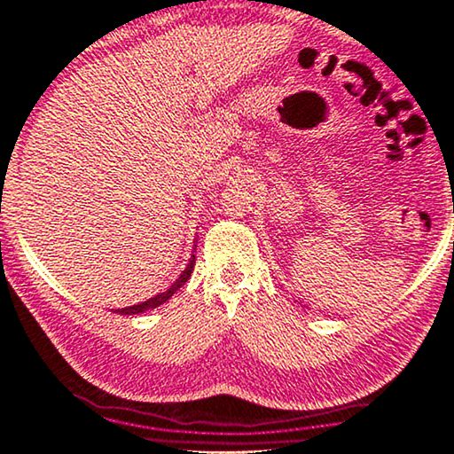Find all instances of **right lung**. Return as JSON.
I'll use <instances>...</instances> for the list:
<instances>
[{"instance_id":"right-lung-1","label":"right lung","mask_w":454,"mask_h":454,"mask_svg":"<svg viewBox=\"0 0 454 454\" xmlns=\"http://www.w3.org/2000/svg\"><path fill=\"white\" fill-rule=\"evenodd\" d=\"M192 268H195V255H192V259H191V263L186 265L184 268V271L183 274H180V278L176 282L172 284L170 288L168 290H164V293H160V294H155V297H151V299H147V301H143V303H138V305H132V307H124V309H116V313H120V316H137V313H143V311H149V309H155V307H160V305H164L168 299L172 297L174 293H176V290L183 286V284L189 280L191 278V274H192Z\"/></svg>"}]
</instances>
